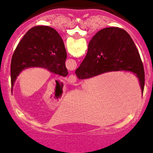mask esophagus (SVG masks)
<instances>
[{
    "label": "esophagus",
    "mask_w": 153,
    "mask_h": 153,
    "mask_svg": "<svg viewBox=\"0 0 153 153\" xmlns=\"http://www.w3.org/2000/svg\"><path fill=\"white\" fill-rule=\"evenodd\" d=\"M67 81H68V82L69 83V84H74V83L76 82L77 78H76V77L75 76V75H70L69 77H68Z\"/></svg>",
    "instance_id": "esophagus-1"
}]
</instances>
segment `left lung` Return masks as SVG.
Here are the masks:
<instances>
[{
	"label": "left lung",
	"instance_id": "obj_1",
	"mask_svg": "<svg viewBox=\"0 0 153 153\" xmlns=\"http://www.w3.org/2000/svg\"><path fill=\"white\" fill-rule=\"evenodd\" d=\"M67 52L58 32L52 27L37 26L24 35L17 46L11 61V89L23 69L42 67L66 77Z\"/></svg>",
	"mask_w": 153,
	"mask_h": 153
}]
</instances>
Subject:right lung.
I'll list each match as a JSON object with an SVG mask.
<instances>
[{
  "instance_id": "obj_1",
  "label": "right lung",
  "mask_w": 153,
  "mask_h": 153,
  "mask_svg": "<svg viewBox=\"0 0 153 153\" xmlns=\"http://www.w3.org/2000/svg\"><path fill=\"white\" fill-rule=\"evenodd\" d=\"M120 70L136 75L143 94L144 69L130 35L118 27L101 29L89 41L85 58L75 74L78 79H86L104 72Z\"/></svg>"
}]
</instances>
